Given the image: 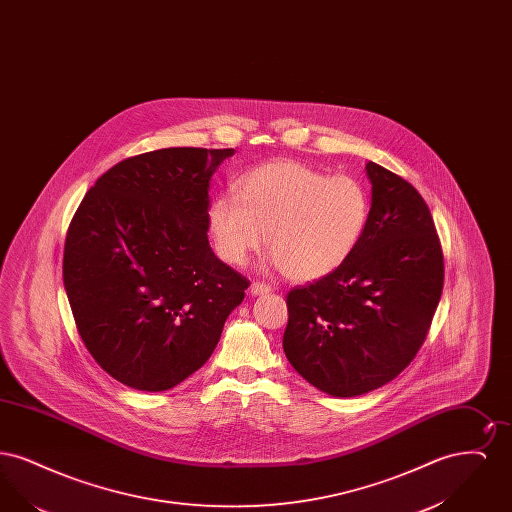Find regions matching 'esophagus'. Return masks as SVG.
Listing matches in <instances>:
<instances>
[{
  "label": "esophagus",
  "mask_w": 512,
  "mask_h": 512,
  "mask_svg": "<svg viewBox=\"0 0 512 512\" xmlns=\"http://www.w3.org/2000/svg\"><path fill=\"white\" fill-rule=\"evenodd\" d=\"M249 292H251V295H263V293L270 292V286L265 284V282H253Z\"/></svg>",
  "instance_id": "34e87169"
}]
</instances>
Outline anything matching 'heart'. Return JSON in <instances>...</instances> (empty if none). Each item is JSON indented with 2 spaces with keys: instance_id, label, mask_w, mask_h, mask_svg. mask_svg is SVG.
<instances>
[{
  "instance_id": "heart-1",
  "label": "heart",
  "mask_w": 512,
  "mask_h": 512,
  "mask_svg": "<svg viewBox=\"0 0 512 512\" xmlns=\"http://www.w3.org/2000/svg\"><path fill=\"white\" fill-rule=\"evenodd\" d=\"M370 201L351 176L276 161L249 172L238 195L209 205V230L220 257L244 265L267 236L274 263L292 280H317L341 267L365 232Z\"/></svg>"
}]
</instances>
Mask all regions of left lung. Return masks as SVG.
Listing matches in <instances>:
<instances>
[{"label":"left lung","instance_id":"8db88e82","mask_svg":"<svg viewBox=\"0 0 512 512\" xmlns=\"http://www.w3.org/2000/svg\"><path fill=\"white\" fill-rule=\"evenodd\" d=\"M372 203L365 232L334 272L288 293L284 353L334 397L378 390L426 340L443 290L434 219L407 180L368 161Z\"/></svg>","mask_w":512,"mask_h":512}]
</instances>
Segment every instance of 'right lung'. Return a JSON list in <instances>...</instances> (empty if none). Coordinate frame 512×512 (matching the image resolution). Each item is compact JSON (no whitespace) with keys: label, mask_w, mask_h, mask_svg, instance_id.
<instances>
[{"label":"right lung","mask_w":512,"mask_h":512,"mask_svg":"<svg viewBox=\"0 0 512 512\" xmlns=\"http://www.w3.org/2000/svg\"><path fill=\"white\" fill-rule=\"evenodd\" d=\"M234 149L167 147L99 176L76 209L63 282L78 334L107 374L171 390L213 355L249 280L213 253L209 184Z\"/></svg>","instance_id":"right-lung-1"}]
</instances>
